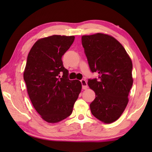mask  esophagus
<instances>
[{
	"label": "esophagus",
	"instance_id": "obj_1",
	"mask_svg": "<svg viewBox=\"0 0 152 152\" xmlns=\"http://www.w3.org/2000/svg\"><path fill=\"white\" fill-rule=\"evenodd\" d=\"M81 83H82V89H88V83H87V82L86 81V80H82Z\"/></svg>",
	"mask_w": 152,
	"mask_h": 152
}]
</instances>
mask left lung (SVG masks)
Wrapping results in <instances>:
<instances>
[{
    "label": "left lung",
    "instance_id": "obj_1",
    "mask_svg": "<svg viewBox=\"0 0 152 152\" xmlns=\"http://www.w3.org/2000/svg\"><path fill=\"white\" fill-rule=\"evenodd\" d=\"M82 46L92 72L99 78L89 79L88 86L96 97L90 109L96 118L111 124L127 106L133 83V64L124 46L110 35L96 33L82 37Z\"/></svg>",
    "mask_w": 152,
    "mask_h": 152
}]
</instances>
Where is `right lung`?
Returning a JSON list of instances; mask_svg holds the SVG:
<instances>
[{
  "instance_id": "obj_1",
  "label": "right lung",
  "mask_w": 152,
  "mask_h": 152,
  "mask_svg": "<svg viewBox=\"0 0 152 152\" xmlns=\"http://www.w3.org/2000/svg\"><path fill=\"white\" fill-rule=\"evenodd\" d=\"M74 36L53 35L37 40L28 54L23 78L37 112L48 123H57L72 114L81 92L79 80H70L61 58Z\"/></svg>"
}]
</instances>
